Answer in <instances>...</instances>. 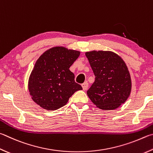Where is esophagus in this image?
<instances>
[{
	"mask_svg": "<svg viewBox=\"0 0 153 153\" xmlns=\"http://www.w3.org/2000/svg\"><path fill=\"white\" fill-rule=\"evenodd\" d=\"M88 82H85L84 83H83V84H82V88H83V90H86L88 89Z\"/></svg>",
	"mask_w": 153,
	"mask_h": 153,
	"instance_id": "1",
	"label": "esophagus"
}]
</instances>
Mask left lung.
<instances>
[{
  "label": "left lung",
  "instance_id": "8db88e82",
  "mask_svg": "<svg viewBox=\"0 0 153 153\" xmlns=\"http://www.w3.org/2000/svg\"><path fill=\"white\" fill-rule=\"evenodd\" d=\"M85 55L96 77L87 91L89 98L101 110L116 109L131 92V77L126 63L110 51L94 50L87 51Z\"/></svg>",
  "mask_w": 153,
  "mask_h": 153
}]
</instances>
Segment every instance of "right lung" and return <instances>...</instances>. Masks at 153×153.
<instances>
[{
  "instance_id": "1",
  "label": "right lung",
  "mask_w": 153,
  "mask_h": 153,
  "mask_svg": "<svg viewBox=\"0 0 153 153\" xmlns=\"http://www.w3.org/2000/svg\"><path fill=\"white\" fill-rule=\"evenodd\" d=\"M79 55V51L57 46L41 55L28 82L29 94L36 104L47 110H57L67 104L76 91L82 90L69 70Z\"/></svg>"
}]
</instances>
